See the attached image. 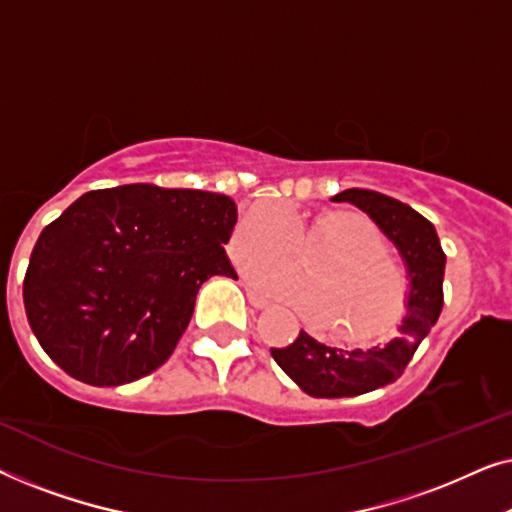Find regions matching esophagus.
<instances>
[{
  "label": "esophagus",
  "mask_w": 512,
  "mask_h": 512,
  "mask_svg": "<svg viewBox=\"0 0 512 512\" xmlns=\"http://www.w3.org/2000/svg\"><path fill=\"white\" fill-rule=\"evenodd\" d=\"M247 298H249V303L256 307V310H265V307L270 305V300L263 298L261 293H256L254 289H247Z\"/></svg>",
  "instance_id": "34e87169"
}]
</instances>
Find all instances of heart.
Segmentation results:
<instances>
[{
	"mask_svg": "<svg viewBox=\"0 0 512 512\" xmlns=\"http://www.w3.org/2000/svg\"><path fill=\"white\" fill-rule=\"evenodd\" d=\"M328 246L306 266V277L279 266L295 244ZM387 251L382 230L359 212H328L305 221L282 202H258L237 223L230 256L251 268L258 289L296 305L333 338L366 342L394 331L408 303V277Z\"/></svg>",
	"mask_w": 512,
	"mask_h": 512,
	"instance_id": "b5f03b06",
	"label": "heart"
}]
</instances>
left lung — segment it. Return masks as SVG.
I'll list each match as a JSON object with an SVG mask.
<instances>
[{"instance_id":"left-lung-1","label":"left lung","mask_w":512,"mask_h":512,"mask_svg":"<svg viewBox=\"0 0 512 512\" xmlns=\"http://www.w3.org/2000/svg\"><path fill=\"white\" fill-rule=\"evenodd\" d=\"M331 200L352 202L396 244L408 268L410 291L408 312L398 324V333L382 345L326 347L300 331L289 347L270 349L277 366L314 398L361 396L396 382L443 310L445 254L429 219L401 200L366 188H347Z\"/></svg>"}]
</instances>
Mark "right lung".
<instances>
[{
	"label": "right lung",
	"instance_id": "add662e5",
	"mask_svg": "<svg viewBox=\"0 0 512 512\" xmlns=\"http://www.w3.org/2000/svg\"><path fill=\"white\" fill-rule=\"evenodd\" d=\"M228 195L128 184L90 191L41 230L23 282L44 352L93 387H118L170 359L202 282L237 279L223 244Z\"/></svg>",
	"mask_w": 512,
	"mask_h": 512
}]
</instances>
